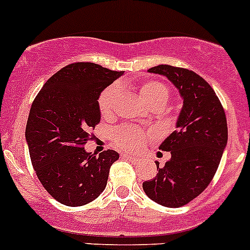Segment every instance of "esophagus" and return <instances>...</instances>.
<instances>
[{"mask_svg": "<svg viewBox=\"0 0 250 250\" xmlns=\"http://www.w3.org/2000/svg\"><path fill=\"white\" fill-rule=\"evenodd\" d=\"M121 157L125 158V160L130 161V162H138V161H139V158H138V157H134V156L127 155V153H122V155H121Z\"/></svg>", "mask_w": 250, "mask_h": 250, "instance_id": "esophagus-1", "label": "esophagus"}]
</instances>
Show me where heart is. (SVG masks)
I'll return each mask as SVG.
<instances>
[{"label":"heart","mask_w":250,"mask_h":250,"mask_svg":"<svg viewBox=\"0 0 250 250\" xmlns=\"http://www.w3.org/2000/svg\"><path fill=\"white\" fill-rule=\"evenodd\" d=\"M140 98L148 107L161 105L165 106L169 99V89L163 83L152 82L144 83L139 89ZM120 98V87L117 84H112L105 88L100 94L98 104L103 117H111L115 112L116 104ZM148 138V132L130 125H123L117 128L111 134V139L117 147L127 151H137L144 145Z\"/></svg>","instance_id":"1"}]
</instances>
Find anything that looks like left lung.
<instances>
[{"mask_svg":"<svg viewBox=\"0 0 250 250\" xmlns=\"http://www.w3.org/2000/svg\"><path fill=\"white\" fill-rule=\"evenodd\" d=\"M166 76L178 88L183 109L176 129L160 145L170 151L157 176L143 183L148 198L161 206L178 208L203 192L219 167L228 144L225 111L213 88L191 70L158 65L147 70Z\"/></svg>","mask_w":250,"mask_h":250,"instance_id":"8db88e82","label":"left lung"}]
</instances>
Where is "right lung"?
<instances>
[{"mask_svg": "<svg viewBox=\"0 0 250 250\" xmlns=\"http://www.w3.org/2000/svg\"><path fill=\"white\" fill-rule=\"evenodd\" d=\"M122 71L94 62L66 65L44 83L30 109L25 130L37 178L53 198L69 207L92 202L105 190L120 155L84 150L100 122L98 99Z\"/></svg>", "mask_w": 250, "mask_h": 250, "instance_id": "right-lung-1", "label": "right lung"}]
</instances>
